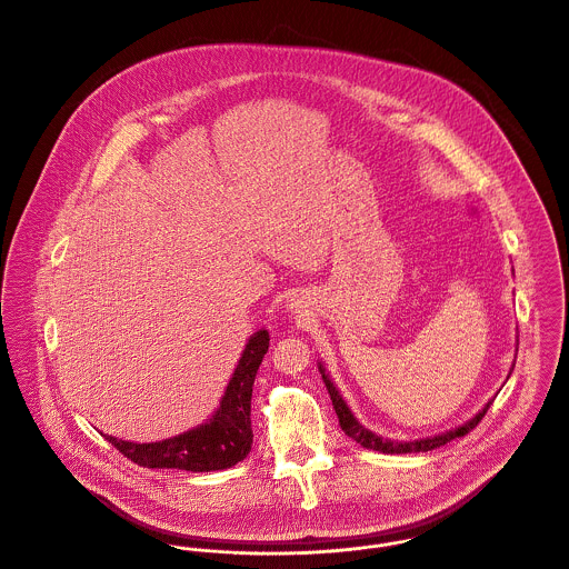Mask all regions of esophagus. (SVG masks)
<instances>
[{
	"label": "esophagus",
	"instance_id": "obj_1",
	"mask_svg": "<svg viewBox=\"0 0 569 569\" xmlns=\"http://www.w3.org/2000/svg\"><path fill=\"white\" fill-rule=\"evenodd\" d=\"M289 309H291V313H298V305H296V302H291Z\"/></svg>",
	"mask_w": 569,
	"mask_h": 569
}]
</instances>
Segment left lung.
Masks as SVG:
<instances>
[{"instance_id":"8db88e82","label":"left lung","mask_w":569,"mask_h":569,"mask_svg":"<svg viewBox=\"0 0 569 569\" xmlns=\"http://www.w3.org/2000/svg\"><path fill=\"white\" fill-rule=\"evenodd\" d=\"M517 345H519V340H517ZM318 369H320L322 379H325V383H327V390H329V395H331V401H333V408H336V412H338V419H340V426H342L345 435H349L351 439H356V441H358L360 446H365V448H371V450H378V452H386V455L428 452V450H435V448H439V446H446L448 441H452V439L463 437L466 432H470V430L483 419V415L488 412V408H490V403H492V399H488V403H486L479 412H475L468 421H463V423H459V426H455V428H448V430H443V432H439V435L419 437V439H410V441H397V439L381 437V435H376L373 430L365 428V426L358 421V417L353 415V410L349 408V403L345 401V397L340 395L338 386L333 383V379H331L329 371L325 369L322 362H318ZM512 371H515V365L510 367L508 378L512 376ZM508 378H506V381H508Z\"/></svg>"}]
</instances>
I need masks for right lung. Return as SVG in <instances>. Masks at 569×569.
Returning <instances> with one entry per match:
<instances>
[{
	"label": "right lung",
	"mask_w": 569,
	"mask_h": 569,
	"mask_svg": "<svg viewBox=\"0 0 569 569\" xmlns=\"http://www.w3.org/2000/svg\"><path fill=\"white\" fill-rule=\"evenodd\" d=\"M269 351V331H256L224 386L218 408L207 421L168 437L163 441L137 443L103 435L123 457L143 466V468H174L188 472H209L227 470L242 461L253 443L251 432V388L258 373V367Z\"/></svg>",
	"instance_id": "obj_1"
}]
</instances>
